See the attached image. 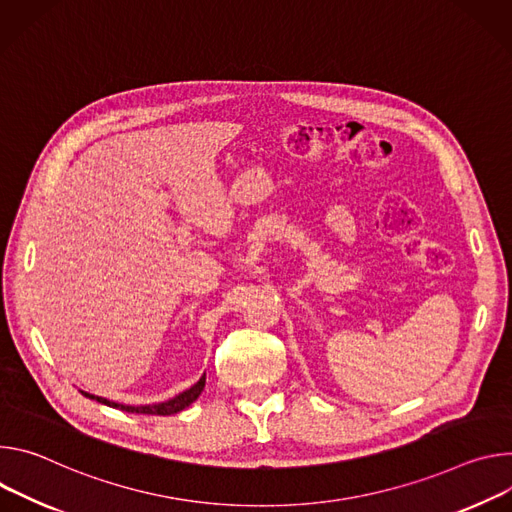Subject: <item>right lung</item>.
Here are the masks:
<instances>
[{"label":"right lung","instance_id":"add662e5","mask_svg":"<svg viewBox=\"0 0 512 512\" xmlns=\"http://www.w3.org/2000/svg\"><path fill=\"white\" fill-rule=\"evenodd\" d=\"M203 388H205V374L199 378L197 384H193V386L187 388L185 392L177 394L175 399L164 401V403H154V405H140V407L113 403V401L103 399V396H95V394H89V392H85V390H81V394L87 396V399H91V401H97V403H101V405H107V407H113V409H120V411H126V413H136V415H175V413L187 409L191 403H195V401L199 399V394L203 392Z\"/></svg>","mask_w":512,"mask_h":512}]
</instances>
